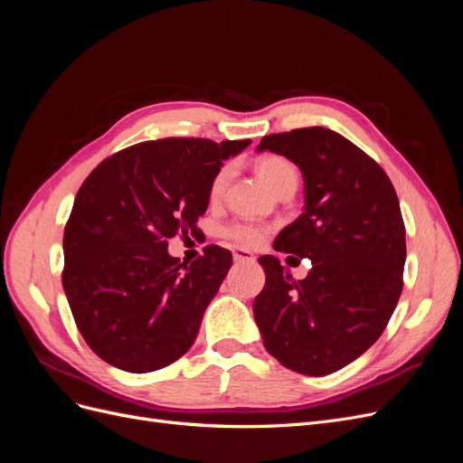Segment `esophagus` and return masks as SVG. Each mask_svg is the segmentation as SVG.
I'll return each instance as SVG.
<instances>
[{
  "label": "esophagus",
  "instance_id": "34e87169",
  "mask_svg": "<svg viewBox=\"0 0 463 463\" xmlns=\"http://www.w3.org/2000/svg\"><path fill=\"white\" fill-rule=\"evenodd\" d=\"M233 260L235 262H253L255 257L250 255L249 250H245V249H235L233 250Z\"/></svg>",
  "mask_w": 463,
  "mask_h": 463
}]
</instances>
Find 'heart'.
<instances>
[{
    "mask_svg": "<svg viewBox=\"0 0 463 463\" xmlns=\"http://www.w3.org/2000/svg\"><path fill=\"white\" fill-rule=\"evenodd\" d=\"M257 172L264 179V184L276 193L284 191L288 187L298 185V172L286 158L276 156V154H269V156H262L257 162ZM232 177V167L230 165H222L220 170L214 174L213 181H210L208 187V197L210 201H218L223 191H226L228 181ZM223 237L230 240L237 247H259L266 233L264 226H259V223H249V222H233L230 226L223 228Z\"/></svg>",
    "mask_w": 463,
    "mask_h": 463,
    "instance_id": "b5f03b06",
    "label": "heart"
}]
</instances>
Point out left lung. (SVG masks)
Wrapping results in <instances>:
<instances>
[{
	"instance_id": "8db88e82",
	"label": "left lung",
	"mask_w": 463,
	"mask_h": 463,
	"mask_svg": "<svg viewBox=\"0 0 463 463\" xmlns=\"http://www.w3.org/2000/svg\"><path fill=\"white\" fill-rule=\"evenodd\" d=\"M259 150L284 154L303 172L305 210L274 249L311 259V272L293 282L276 257H260L255 320L284 367L325 376L365 354L396 309L405 264L398 194L369 154L326 128L266 135Z\"/></svg>"
}]
</instances>
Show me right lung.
<instances>
[{
  "label": "right lung",
  "mask_w": 463,
  "mask_h": 463,
  "mask_svg": "<svg viewBox=\"0 0 463 463\" xmlns=\"http://www.w3.org/2000/svg\"><path fill=\"white\" fill-rule=\"evenodd\" d=\"M167 137L111 154L80 185L65 223L61 282L92 352L128 373H150L193 345L232 253L206 245L191 264L167 240L197 233L223 160L249 146Z\"/></svg>",
  "instance_id": "1"
}]
</instances>
